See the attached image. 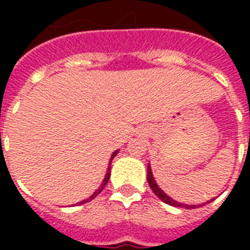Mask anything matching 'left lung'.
<instances>
[{
  "label": "left lung",
  "mask_w": 250,
  "mask_h": 250,
  "mask_svg": "<svg viewBox=\"0 0 250 250\" xmlns=\"http://www.w3.org/2000/svg\"><path fill=\"white\" fill-rule=\"evenodd\" d=\"M146 179H148V183H149V186H150V188H152L153 193L156 194L157 197L160 198V200H162L165 204H167V205L176 206V208H186V209H193V208H196V206H197V205H186V204H182V202L175 201V200H172L171 197H168V196L165 193L164 190L161 189L160 187H158V184H157L156 180H154V178H153L152 168H150V166H149V165H148V175H146ZM210 201H213V200H210Z\"/></svg>",
  "instance_id": "obj_1"
}]
</instances>
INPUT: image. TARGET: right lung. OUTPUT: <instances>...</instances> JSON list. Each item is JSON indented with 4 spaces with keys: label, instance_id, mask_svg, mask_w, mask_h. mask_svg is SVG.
<instances>
[{
    "label": "right lung",
    "instance_id": "1",
    "mask_svg": "<svg viewBox=\"0 0 250 250\" xmlns=\"http://www.w3.org/2000/svg\"><path fill=\"white\" fill-rule=\"evenodd\" d=\"M117 153H118V150H115V152H114L113 154H111V158H110V164H109V167H107V172H106L105 178H104V182L101 183V186H100V188H98V189L96 190V192H94V193L92 194V196H90L89 198H86V200H83V201H82V202H79V204H85V202L90 201V200H93L94 197H97L98 194L101 193L102 190H104V188H105V186H106V184H107V182H109V179H110V166H111V161H113V158H114V157L117 156Z\"/></svg>",
    "mask_w": 250,
    "mask_h": 250
}]
</instances>
